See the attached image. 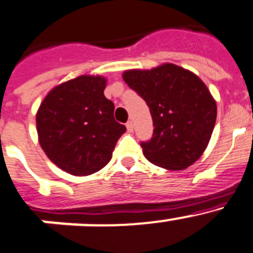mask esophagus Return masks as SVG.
Here are the masks:
<instances>
[{"mask_svg": "<svg viewBox=\"0 0 253 253\" xmlns=\"http://www.w3.org/2000/svg\"><path fill=\"white\" fill-rule=\"evenodd\" d=\"M126 127H127V131H128V132H133V122L128 121L126 124Z\"/></svg>", "mask_w": 253, "mask_h": 253, "instance_id": "obj_1", "label": "esophagus"}]
</instances>
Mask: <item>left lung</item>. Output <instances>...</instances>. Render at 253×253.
Instances as JSON below:
<instances>
[{"label":"left lung","mask_w":253,"mask_h":253,"mask_svg":"<svg viewBox=\"0 0 253 253\" xmlns=\"http://www.w3.org/2000/svg\"><path fill=\"white\" fill-rule=\"evenodd\" d=\"M122 78L151 112L154 135L141 143L145 158L166 170L193 165L206 151L217 120V103L204 82L171 63L126 70Z\"/></svg>","instance_id":"obj_1"}]
</instances>
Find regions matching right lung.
<instances>
[{"mask_svg": "<svg viewBox=\"0 0 253 253\" xmlns=\"http://www.w3.org/2000/svg\"><path fill=\"white\" fill-rule=\"evenodd\" d=\"M106 85L102 76H79L54 87L36 112L40 146L68 174L87 176L104 168L126 132L104 97Z\"/></svg>", "mask_w": 253, "mask_h": 253, "instance_id": "obj_1", "label": "right lung"}]
</instances>
